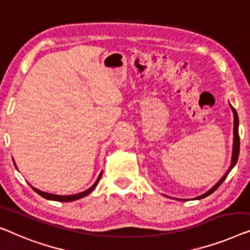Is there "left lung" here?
Returning a JSON list of instances; mask_svg holds the SVG:
<instances>
[{"label": "left lung", "instance_id": "1", "mask_svg": "<svg viewBox=\"0 0 250 250\" xmlns=\"http://www.w3.org/2000/svg\"><path fill=\"white\" fill-rule=\"evenodd\" d=\"M229 105H230V107H231V110H232V112H233V147H232L231 164H230V167H229V169L227 170V173L220 178V181H219L218 183L213 186V188H210L208 192L204 193V194L195 197V200H201V199H203V197H207L208 195L212 194V193H213L215 189H217L219 186L222 184V182L226 180V177L228 176V174L231 172V169L233 168L234 165H236V164H237L238 156H239V150H240V140H239V133H238V126H239V119H238V114H237L236 109H234V107L230 103H229Z\"/></svg>", "mask_w": 250, "mask_h": 250}]
</instances>
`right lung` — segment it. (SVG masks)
I'll list each match as a JSON object with an SVG mask.
<instances>
[{
    "label": "right lung",
    "mask_w": 250,
    "mask_h": 250,
    "mask_svg": "<svg viewBox=\"0 0 250 250\" xmlns=\"http://www.w3.org/2000/svg\"><path fill=\"white\" fill-rule=\"evenodd\" d=\"M13 163H14V161H13ZM14 165H16V164H14ZM16 168H17V165H16ZM17 169H18V168H17ZM102 173H103V172L100 173L99 177H98V180L95 181V183L93 184V185L91 186V188H87V189H85L84 192L77 193V194H70V195H58V194H53V193H48V192L40 191V189L36 188H33V186H31V188H32L33 189H35V191H36L37 193H38L39 195H42V197H44V199H47V200L58 201V202H70V201H76V200H80V199H82V197H84V196L88 195L89 193H91V192L93 191V189H94V188H96V185H98L99 181H100V178H101V176H102Z\"/></svg>",
    "instance_id": "1"
}]
</instances>
